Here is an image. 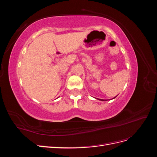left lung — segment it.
Returning a JSON list of instances; mask_svg holds the SVG:
<instances>
[{"label": "left lung", "mask_w": 157, "mask_h": 157, "mask_svg": "<svg viewBox=\"0 0 157 157\" xmlns=\"http://www.w3.org/2000/svg\"><path fill=\"white\" fill-rule=\"evenodd\" d=\"M116 97H115L114 98H115ZM114 98H113V99H114ZM99 99V100H101V101H107V100H106V99Z\"/></svg>", "instance_id": "8db88e82"}]
</instances>
